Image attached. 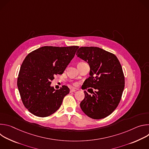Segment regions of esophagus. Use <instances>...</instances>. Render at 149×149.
<instances>
[{
    "label": "esophagus",
    "instance_id": "34e87169",
    "mask_svg": "<svg viewBox=\"0 0 149 149\" xmlns=\"http://www.w3.org/2000/svg\"><path fill=\"white\" fill-rule=\"evenodd\" d=\"M77 91V90L75 89V88H71V89L70 90V92H75V91Z\"/></svg>",
    "mask_w": 149,
    "mask_h": 149
}]
</instances>
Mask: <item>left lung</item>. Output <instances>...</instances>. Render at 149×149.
Masks as SVG:
<instances>
[{
    "instance_id": "left-lung-1",
    "label": "left lung",
    "mask_w": 149,
    "mask_h": 149,
    "mask_svg": "<svg viewBox=\"0 0 149 149\" xmlns=\"http://www.w3.org/2000/svg\"><path fill=\"white\" fill-rule=\"evenodd\" d=\"M76 55L87 62L90 67L84 90L89 87L96 90L93 91V95L84 91L81 110L93 119L109 116L117 107L124 88V76L118 59L114 54L93 47H81Z\"/></svg>"
}]
</instances>
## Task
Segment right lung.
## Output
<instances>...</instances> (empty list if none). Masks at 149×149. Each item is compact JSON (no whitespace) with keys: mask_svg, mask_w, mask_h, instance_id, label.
Wrapping results in <instances>:
<instances>
[{"mask_svg":"<svg viewBox=\"0 0 149 149\" xmlns=\"http://www.w3.org/2000/svg\"><path fill=\"white\" fill-rule=\"evenodd\" d=\"M78 46H45L31 53L20 67L17 85L25 107L33 115L48 117L56 112L70 89L63 86L55 90L51 81L62 74L74 57Z\"/></svg>","mask_w":149,"mask_h":149,"instance_id":"right-lung-1","label":"right lung"}]
</instances>
